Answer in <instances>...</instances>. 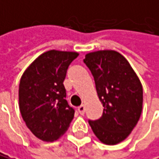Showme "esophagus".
I'll list each match as a JSON object with an SVG mask.
<instances>
[{"mask_svg": "<svg viewBox=\"0 0 159 159\" xmlns=\"http://www.w3.org/2000/svg\"><path fill=\"white\" fill-rule=\"evenodd\" d=\"M85 110H86V108H85V106H80V107H78V111H79V113H80L81 115H84Z\"/></svg>", "mask_w": 159, "mask_h": 159, "instance_id": "34e87169", "label": "esophagus"}]
</instances>
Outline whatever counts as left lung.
Segmentation results:
<instances>
[{
	"label": "left lung",
	"mask_w": 159,
	"mask_h": 159,
	"mask_svg": "<svg viewBox=\"0 0 159 159\" xmlns=\"http://www.w3.org/2000/svg\"><path fill=\"white\" fill-rule=\"evenodd\" d=\"M84 62L94 76L103 112L89 124L106 145L124 141L137 125L143 109V87L139 77L121 53L111 50L85 56Z\"/></svg>",
	"instance_id": "1"
}]
</instances>
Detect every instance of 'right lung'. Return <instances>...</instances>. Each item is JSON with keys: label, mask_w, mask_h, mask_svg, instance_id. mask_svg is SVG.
<instances>
[{"label": "right lung", "mask_w": 159, "mask_h": 159, "mask_svg": "<svg viewBox=\"0 0 159 159\" xmlns=\"http://www.w3.org/2000/svg\"><path fill=\"white\" fill-rule=\"evenodd\" d=\"M79 53L51 50L39 56L22 74L19 110L26 126L45 142L57 140L68 129L74 109L65 100L63 81Z\"/></svg>", "instance_id": "right-lung-1"}]
</instances>
